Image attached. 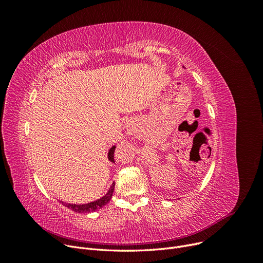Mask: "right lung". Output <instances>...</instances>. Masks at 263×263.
I'll list each match as a JSON object with an SVG mask.
<instances>
[{
    "mask_svg": "<svg viewBox=\"0 0 263 263\" xmlns=\"http://www.w3.org/2000/svg\"><path fill=\"white\" fill-rule=\"evenodd\" d=\"M115 148H116L115 145L110 147V149L108 150V154H107V159H108V161H110L112 163H115V161H114V151H115ZM114 187H115V182L112 183V185H110V187L108 189L107 193H106L104 196H102L101 198L97 199L95 201H90L88 203L77 204V203L64 202L62 200H60V202L63 205L67 206V208H69V209L74 211V212H78V213H90V212H95V211L100 210L102 206H104L110 200V198H112L113 193H114Z\"/></svg>",
    "mask_w": 263,
    "mask_h": 263,
    "instance_id": "add662e5",
    "label": "right lung"
}]
</instances>
